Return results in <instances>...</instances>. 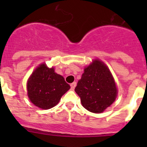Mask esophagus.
<instances>
[{
    "mask_svg": "<svg viewBox=\"0 0 147 147\" xmlns=\"http://www.w3.org/2000/svg\"><path fill=\"white\" fill-rule=\"evenodd\" d=\"M76 84H77V83L75 82H72V84H70V87H71V89H72V90H74V89H75V87H76Z\"/></svg>",
    "mask_w": 147,
    "mask_h": 147,
    "instance_id": "1",
    "label": "esophagus"
}]
</instances>
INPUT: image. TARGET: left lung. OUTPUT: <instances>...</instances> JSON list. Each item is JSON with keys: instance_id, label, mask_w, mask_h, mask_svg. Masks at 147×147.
<instances>
[{"instance_id": "8db88e82", "label": "left lung", "mask_w": 147, "mask_h": 147, "mask_svg": "<svg viewBox=\"0 0 147 147\" xmlns=\"http://www.w3.org/2000/svg\"><path fill=\"white\" fill-rule=\"evenodd\" d=\"M75 91L80 97L82 106L93 113L103 112L113 103L117 94L110 71L97 60L85 67Z\"/></svg>"}]
</instances>
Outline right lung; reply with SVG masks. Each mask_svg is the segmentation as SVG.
Masks as SVG:
<instances>
[{"instance_id":"right-lung-1","label":"right lung","mask_w":147,"mask_h":147,"mask_svg":"<svg viewBox=\"0 0 147 147\" xmlns=\"http://www.w3.org/2000/svg\"><path fill=\"white\" fill-rule=\"evenodd\" d=\"M28 95L32 104L43 109L55 106L70 86L54 68L40 65L28 81Z\"/></svg>"}]
</instances>
